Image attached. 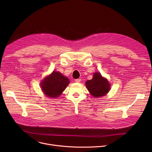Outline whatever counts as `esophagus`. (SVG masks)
<instances>
[{
  "mask_svg": "<svg viewBox=\"0 0 152 152\" xmlns=\"http://www.w3.org/2000/svg\"><path fill=\"white\" fill-rule=\"evenodd\" d=\"M81 79H75V81L76 82V83H80L81 82Z\"/></svg>",
  "mask_w": 152,
  "mask_h": 152,
  "instance_id": "1",
  "label": "esophagus"
}]
</instances>
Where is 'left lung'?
Returning a JSON list of instances; mask_svg holds the SVG:
<instances>
[{
	"mask_svg": "<svg viewBox=\"0 0 152 152\" xmlns=\"http://www.w3.org/2000/svg\"><path fill=\"white\" fill-rule=\"evenodd\" d=\"M86 86L87 90L94 97L105 96L110 89L108 81L97 72L94 74L92 79L86 82Z\"/></svg>",
	"mask_w": 152,
	"mask_h": 152,
	"instance_id": "left-lung-1",
	"label": "left lung"
}]
</instances>
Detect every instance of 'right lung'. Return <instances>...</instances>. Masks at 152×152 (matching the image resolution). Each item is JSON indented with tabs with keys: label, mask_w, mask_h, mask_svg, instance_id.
Wrapping results in <instances>:
<instances>
[{
	"label": "right lung",
	"mask_w": 152,
	"mask_h": 152,
	"mask_svg": "<svg viewBox=\"0 0 152 152\" xmlns=\"http://www.w3.org/2000/svg\"><path fill=\"white\" fill-rule=\"evenodd\" d=\"M69 83V79L60 72L53 71L41 82L44 94L48 97L56 98L61 94Z\"/></svg>",
	"instance_id": "obj_1"
}]
</instances>
